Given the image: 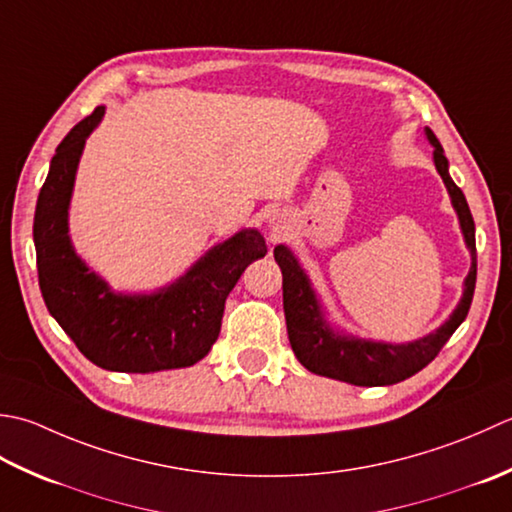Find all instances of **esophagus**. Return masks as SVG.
<instances>
[{"label":"esophagus","mask_w":512,"mask_h":512,"mask_svg":"<svg viewBox=\"0 0 512 512\" xmlns=\"http://www.w3.org/2000/svg\"><path fill=\"white\" fill-rule=\"evenodd\" d=\"M269 225H271V229H274V234H283V229H285L283 221H276V218H271Z\"/></svg>","instance_id":"esophagus-1"}]
</instances>
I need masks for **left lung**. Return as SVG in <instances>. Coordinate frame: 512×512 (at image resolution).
Segmentation results:
<instances>
[{
	"label": "left lung",
	"mask_w": 512,
	"mask_h": 512,
	"mask_svg": "<svg viewBox=\"0 0 512 512\" xmlns=\"http://www.w3.org/2000/svg\"><path fill=\"white\" fill-rule=\"evenodd\" d=\"M424 132L426 139L433 145L435 170L442 176L448 196H451L453 210L457 212V218H460L464 243L468 252H471V269H468V276L464 278L462 298L444 325L437 327L429 336L400 344L364 340L329 325L325 309L320 305L316 289L311 287L307 271L302 269L298 258L287 245H276L274 258L280 271H283V307L289 342L302 367L311 373L356 384V387H387V384L402 382L417 371H422L440 353L448 338L464 322L468 309H471L477 278L475 223L462 190L453 183L451 174H448V159L444 156V148L429 128Z\"/></svg>",
	"instance_id": "left-lung-1"
}]
</instances>
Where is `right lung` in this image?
Here are the masks:
<instances>
[{
  "label": "right lung",
  "mask_w": 512,
  "mask_h": 512,
  "mask_svg": "<svg viewBox=\"0 0 512 512\" xmlns=\"http://www.w3.org/2000/svg\"><path fill=\"white\" fill-rule=\"evenodd\" d=\"M106 106L77 123L52 156L35 210L39 287L50 316L97 367L156 373L192 367L221 333L225 300L247 265L267 254L258 229H241L214 245L174 283L150 294H121L72 247L68 210L86 139Z\"/></svg>",
  "instance_id": "1"
}]
</instances>
